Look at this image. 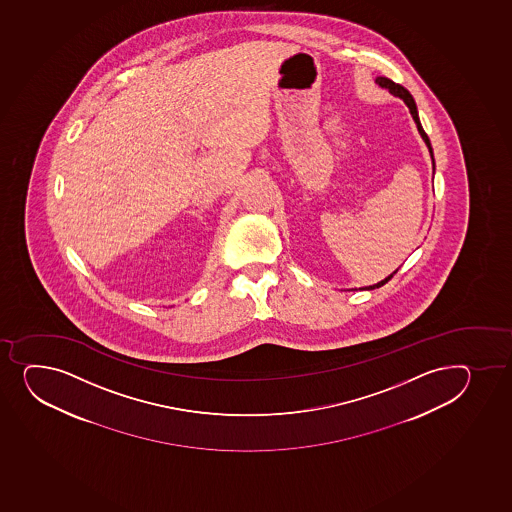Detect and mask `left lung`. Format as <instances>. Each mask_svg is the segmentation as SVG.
Wrapping results in <instances>:
<instances>
[{"mask_svg":"<svg viewBox=\"0 0 512 512\" xmlns=\"http://www.w3.org/2000/svg\"><path fill=\"white\" fill-rule=\"evenodd\" d=\"M376 82L379 84V86L384 87V89H389V92L394 94V96L401 97L404 103H406V106L409 108V113H411V116H413V119H415L416 126H418V131H420V135L423 136V140H425L426 146H428V150H430L431 160H433V150H431L430 138H428L425 130H423V126H421L420 118H418V109H416V103L415 99H413V96H411V94H409V92L406 91L403 86H399V84L391 81V79H388V77H377ZM433 168H435V160H433ZM396 273H398V269L394 271L393 275H396ZM393 275L388 276L386 280H382L381 283H377V285L367 286L366 290H374V288H379V286L386 285V283H388V281L393 278Z\"/></svg>","mask_w":512,"mask_h":512,"instance_id":"8db88e82","label":"left lung"}]
</instances>
